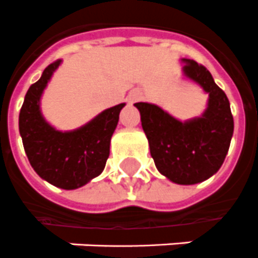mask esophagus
Masks as SVG:
<instances>
[{"mask_svg": "<svg viewBox=\"0 0 258 258\" xmlns=\"http://www.w3.org/2000/svg\"><path fill=\"white\" fill-rule=\"evenodd\" d=\"M141 98H142V92L140 89L132 90L131 93H129V97H127V100H129V102H131V104H133V102H137V101H140Z\"/></svg>", "mask_w": 258, "mask_h": 258, "instance_id": "1", "label": "esophagus"}]
</instances>
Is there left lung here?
<instances>
[{"label":"left lung","mask_w":258,"mask_h":258,"mask_svg":"<svg viewBox=\"0 0 258 258\" xmlns=\"http://www.w3.org/2000/svg\"><path fill=\"white\" fill-rule=\"evenodd\" d=\"M184 77L209 96L200 117L181 121L154 104L137 102L141 125L149 142L156 168L174 184L203 182L218 172L233 136L229 100L211 72L193 59L182 58Z\"/></svg>","instance_id":"1"}]
</instances>
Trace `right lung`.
<instances>
[{"mask_svg": "<svg viewBox=\"0 0 258 258\" xmlns=\"http://www.w3.org/2000/svg\"><path fill=\"white\" fill-rule=\"evenodd\" d=\"M61 65L50 63L37 82L29 88L22 104L18 126L25 153L34 172L61 189H77L100 176L110 152V139L125 104L105 109L74 131L61 132L41 113V96Z\"/></svg>", "mask_w": 258, "mask_h": 258, "instance_id": "right-lung-1", "label": "right lung"}]
</instances>
